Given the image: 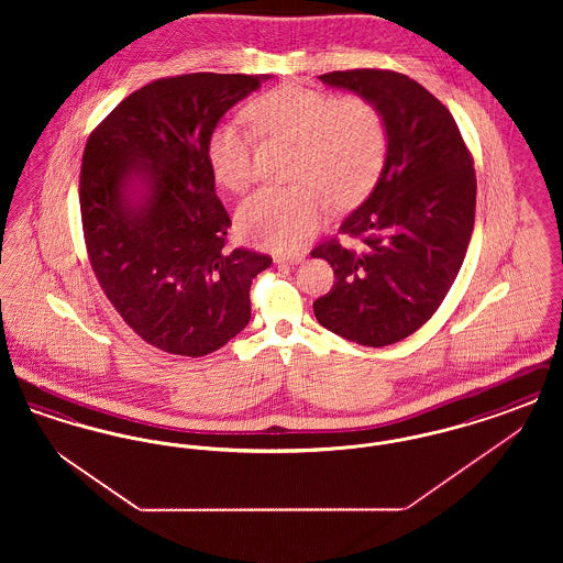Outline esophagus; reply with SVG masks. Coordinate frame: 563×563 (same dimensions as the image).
I'll return each mask as SVG.
<instances>
[{"instance_id": "1", "label": "esophagus", "mask_w": 563, "mask_h": 563, "mask_svg": "<svg viewBox=\"0 0 563 563\" xmlns=\"http://www.w3.org/2000/svg\"><path fill=\"white\" fill-rule=\"evenodd\" d=\"M306 260L303 253H295V255H278L274 257L276 264H287V266H294V264H301Z\"/></svg>"}]
</instances>
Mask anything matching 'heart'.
Masks as SVG:
<instances>
[{"mask_svg": "<svg viewBox=\"0 0 563 563\" xmlns=\"http://www.w3.org/2000/svg\"><path fill=\"white\" fill-rule=\"evenodd\" d=\"M244 115L260 139L295 145L291 186L262 188L239 209L242 236L269 251H295L321 225L329 202L356 205L375 184L388 150L379 109L363 97H342L299 84L257 95ZM225 120L209 134L207 158L223 188L241 191L253 181V134Z\"/></svg>", "mask_w": 563, "mask_h": 563, "instance_id": "1", "label": "heart"}]
</instances>
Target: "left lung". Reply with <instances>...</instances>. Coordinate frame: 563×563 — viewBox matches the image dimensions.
Here are the masks:
<instances>
[{"mask_svg": "<svg viewBox=\"0 0 563 563\" xmlns=\"http://www.w3.org/2000/svg\"><path fill=\"white\" fill-rule=\"evenodd\" d=\"M319 80L372 101L388 133L374 191L340 225L361 246L331 239L312 251L335 274L314 301L317 321L379 349L418 331L454 285L475 225L473 156L450 109L402 74L350 69Z\"/></svg>", "mask_w": 563, "mask_h": 563, "instance_id": "8db88e82", "label": "left lung"}]
</instances>
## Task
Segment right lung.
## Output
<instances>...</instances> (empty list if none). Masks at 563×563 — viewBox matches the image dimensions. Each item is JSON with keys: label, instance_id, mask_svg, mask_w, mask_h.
<instances>
[{"label": "right lung", "instance_id": "right-lung-1", "mask_svg": "<svg viewBox=\"0 0 563 563\" xmlns=\"http://www.w3.org/2000/svg\"><path fill=\"white\" fill-rule=\"evenodd\" d=\"M266 76L161 78L90 133L80 170L84 242L111 306L154 349L205 356L251 319V283L272 257L228 249L230 214L207 158L221 115Z\"/></svg>", "mask_w": 563, "mask_h": 563}]
</instances>
